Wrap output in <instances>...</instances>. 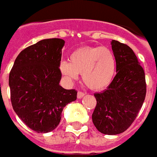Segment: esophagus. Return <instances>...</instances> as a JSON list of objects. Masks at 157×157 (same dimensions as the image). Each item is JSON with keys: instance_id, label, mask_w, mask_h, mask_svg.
<instances>
[{"instance_id": "obj_1", "label": "esophagus", "mask_w": 157, "mask_h": 157, "mask_svg": "<svg viewBox=\"0 0 157 157\" xmlns=\"http://www.w3.org/2000/svg\"><path fill=\"white\" fill-rule=\"evenodd\" d=\"M84 92H82V91H78V94H77V97L79 99V98H82V97H84Z\"/></svg>"}]
</instances>
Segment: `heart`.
I'll use <instances>...</instances> for the list:
<instances>
[{
  "mask_svg": "<svg viewBox=\"0 0 157 157\" xmlns=\"http://www.w3.org/2000/svg\"><path fill=\"white\" fill-rule=\"evenodd\" d=\"M114 53L105 46H88L75 50L70 55L69 63L63 61L59 68L63 76L75 80L78 74L91 90H101L108 87L116 73Z\"/></svg>",
  "mask_w": 157,
  "mask_h": 157,
  "instance_id": "b5f03b06",
  "label": "heart"
}]
</instances>
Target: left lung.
<instances>
[{"instance_id":"1","label":"left lung","mask_w":157,"mask_h":157,"mask_svg":"<svg viewBox=\"0 0 157 157\" xmlns=\"http://www.w3.org/2000/svg\"><path fill=\"white\" fill-rule=\"evenodd\" d=\"M117 74L105 90L94 94L96 105L92 121L101 133L118 134L134 123L144 103L146 82L143 67L128 45L112 41Z\"/></svg>"}]
</instances>
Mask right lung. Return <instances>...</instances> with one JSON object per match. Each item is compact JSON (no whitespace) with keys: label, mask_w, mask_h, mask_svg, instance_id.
Here are the masks:
<instances>
[{"label":"right lung","mask_w":157,"mask_h":157,"mask_svg":"<svg viewBox=\"0 0 157 157\" xmlns=\"http://www.w3.org/2000/svg\"><path fill=\"white\" fill-rule=\"evenodd\" d=\"M62 39L39 41L20 52L9 73L11 102L17 115L37 133L58 126L63 107L77 99V90H65L59 82Z\"/></svg>","instance_id":"obj_1"}]
</instances>
